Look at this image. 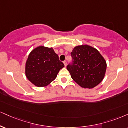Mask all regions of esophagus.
Instances as JSON below:
<instances>
[{
  "instance_id": "obj_1",
  "label": "esophagus",
  "mask_w": 128,
  "mask_h": 128,
  "mask_svg": "<svg viewBox=\"0 0 128 128\" xmlns=\"http://www.w3.org/2000/svg\"><path fill=\"white\" fill-rule=\"evenodd\" d=\"M63 63H64V66H65V67H66V66H67V61H63Z\"/></svg>"
}]
</instances>
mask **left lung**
<instances>
[{
	"mask_svg": "<svg viewBox=\"0 0 128 128\" xmlns=\"http://www.w3.org/2000/svg\"><path fill=\"white\" fill-rule=\"evenodd\" d=\"M72 62L67 66L71 77L84 88H93L102 80L107 64L98 50L89 45L77 46L71 52Z\"/></svg>",
	"mask_w": 128,
	"mask_h": 128,
	"instance_id": "obj_1",
	"label": "left lung"
}]
</instances>
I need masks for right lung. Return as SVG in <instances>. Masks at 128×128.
<instances>
[{
    "instance_id": "right-lung-1",
    "label": "right lung",
    "mask_w": 128,
    "mask_h": 128,
    "mask_svg": "<svg viewBox=\"0 0 128 128\" xmlns=\"http://www.w3.org/2000/svg\"><path fill=\"white\" fill-rule=\"evenodd\" d=\"M64 67L52 48L40 46L29 54L26 64V75L35 86L44 87L52 82Z\"/></svg>"
}]
</instances>
